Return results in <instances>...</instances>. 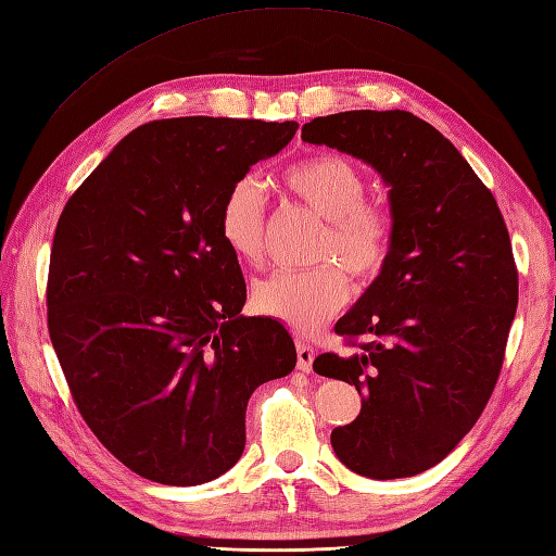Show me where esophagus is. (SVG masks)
Wrapping results in <instances>:
<instances>
[{
    "label": "esophagus",
    "mask_w": 556,
    "mask_h": 556,
    "mask_svg": "<svg viewBox=\"0 0 556 556\" xmlns=\"http://www.w3.org/2000/svg\"><path fill=\"white\" fill-rule=\"evenodd\" d=\"M295 350H298V368L303 374L312 371V362H315V350H312L305 340H295Z\"/></svg>",
    "instance_id": "obj_1"
}]
</instances>
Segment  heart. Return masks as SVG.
Masks as SVG:
<instances>
[{
	"instance_id": "b5f03b06",
	"label": "heart",
	"mask_w": 556,
	"mask_h": 556,
	"mask_svg": "<svg viewBox=\"0 0 556 556\" xmlns=\"http://www.w3.org/2000/svg\"><path fill=\"white\" fill-rule=\"evenodd\" d=\"M287 190L326 220L315 247L317 267L275 273L253 287V305L295 331L317 329L345 305L354 279L376 277L388 261L392 223L388 211L368 202L362 170L345 156L315 154L281 174ZM267 206L258 178L244 176L227 188L218 208V237L237 261L258 265L265 247Z\"/></svg>"
}]
</instances>
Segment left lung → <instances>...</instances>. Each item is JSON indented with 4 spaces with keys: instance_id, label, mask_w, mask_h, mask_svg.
<instances>
[{
    "instance_id": "8db88e82",
    "label": "left lung",
    "mask_w": 556,
    "mask_h": 556,
    "mask_svg": "<svg viewBox=\"0 0 556 556\" xmlns=\"http://www.w3.org/2000/svg\"><path fill=\"white\" fill-rule=\"evenodd\" d=\"M301 138L371 164L390 188L388 261L336 324L357 350L312 364L362 394L331 446L368 479L420 475L472 430L501 376L519 298L503 213L453 142L406 110L317 117Z\"/></svg>"
}]
</instances>
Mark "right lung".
Segmentation results:
<instances>
[{"mask_svg":"<svg viewBox=\"0 0 556 556\" xmlns=\"http://www.w3.org/2000/svg\"><path fill=\"white\" fill-rule=\"evenodd\" d=\"M295 122L178 117L117 142L55 225L49 336L81 418L136 475L199 486L244 453L253 390L295 366L218 237L227 188Z\"/></svg>","mask_w":556,"mask_h":556,"instance_id":"obj_1","label":"right lung"}]
</instances>
